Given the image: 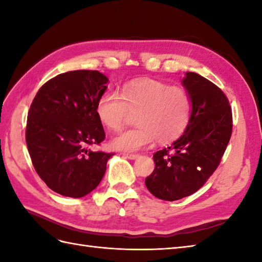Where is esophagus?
I'll return each instance as SVG.
<instances>
[{
  "mask_svg": "<svg viewBox=\"0 0 262 262\" xmlns=\"http://www.w3.org/2000/svg\"><path fill=\"white\" fill-rule=\"evenodd\" d=\"M125 158L127 159H130V160H135L138 158V154H134V153H122Z\"/></svg>",
  "mask_w": 262,
  "mask_h": 262,
  "instance_id": "obj_1",
  "label": "esophagus"
}]
</instances>
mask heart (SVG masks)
<instances>
[{
    "label": "heart",
    "instance_id": "1",
    "mask_svg": "<svg viewBox=\"0 0 262 262\" xmlns=\"http://www.w3.org/2000/svg\"><path fill=\"white\" fill-rule=\"evenodd\" d=\"M192 101L189 92L179 85L144 77L126 83L120 94L105 91L99 97L96 113L100 122L110 132H118L129 113L135 124L113 138L111 147L122 152H135L154 140L168 144L179 138L191 118Z\"/></svg>",
    "mask_w": 262,
    "mask_h": 262
}]
</instances>
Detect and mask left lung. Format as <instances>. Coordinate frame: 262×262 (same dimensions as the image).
<instances>
[{
	"mask_svg": "<svg viewBox=\"0 0 262 262\" xmlns=\"http://www.w3.org/2000/svg\"><path fill=\"white\" fill-rule=\"evenodd\" d=\"M182 84L192 101L183 135L153 154L154 171L145 179L153 196L173 202L202 188L220 165L232 135L229 99L213 82L188 72Z\"/></svg>",
	"mask_w": 262,
	"mask_h": 262,
	"instance_id": "left-lung-1",
	"label": "left lung"
}]
</instances>
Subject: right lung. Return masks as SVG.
I'll list each match as a JSON object with an SVG mask.
<instances>
[{
	"label": "right lung",
	"instance_id": "1",
	"mask_svg": "<svg viewBox=\"0 0 262 262\" xmlns=\"http://www.w3.org/2000/svg\"><path fill=\"white\" fill-rule=\"evenodd\" d=\"M107 82L98 71L66 72L39 89L30 105L26 142L33 168L62 196L81 198L91 192L113 157L89 148L105 138L96 105Z\"/></svg>",
	"mask_w": 262,
	"mask_h": 262
}]
</instances>
